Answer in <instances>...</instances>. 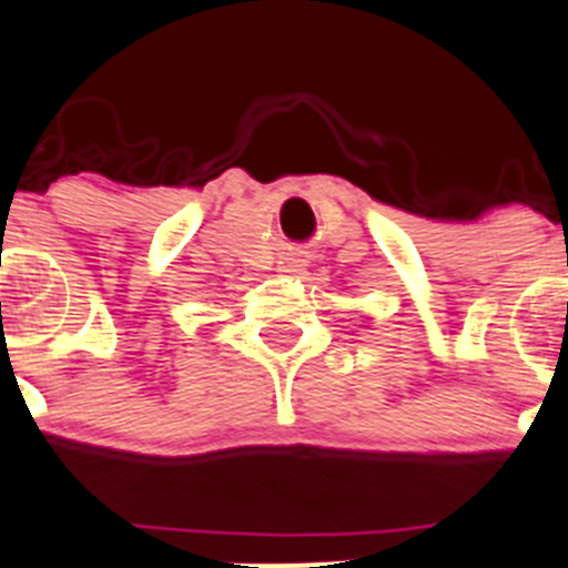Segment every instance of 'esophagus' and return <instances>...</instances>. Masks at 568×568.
<instances>
[{
  "label": "esophagus",
  "mask_w": 568,
  "mask_h": 568,
  "mask_svg": "<svg viewBox=\"0 0 568 568\" xmlns=\"http://www.w3.org/2000/svg\"><path fill=\"white\" fill-rule=\"evenodd\" d=\"M300 263H302V261H300V257H296V255L288 257V266H300ZM291 272H296V268H291Z\"/></svg>",
  "instance_id": "esophagus-1"
}]
</instances>
